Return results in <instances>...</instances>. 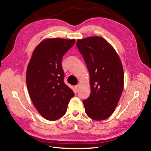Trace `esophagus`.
Here are the masks:
<instances>
[{"mask_svg": "<svg viewBox=\"0 0 151 151\" xmlns=\"http://www.w3.org/2000/svg\"><path fill=\"white\" fill-rule=\"evenodd\" d=\"M75 87V89H76V91H78V89H79L80 86H78V85H77V86H76Z\"/></svg>", "mask_w": 151, "mask_h": 151, "instance_id": "34e87169", "label": "esophagus"}]
</instances>
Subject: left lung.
Returning a JSON list of instances; mask_svg holds the SVG:
<instances>
[{"label": "left lung", "instance_id": "left-lung-1", "mask_svg": "<svg viewBox=\"0 0 151 151\" xmlns=\"http://www.w3.org/2000/svg\"><path fill=\"white\" fill-rule=\"evenodd\" d=\"M76 46L90 75L91 92L83 101L85 111L95 121L105 120L114 111L123 91L121 61L114 48L101 37L77 40Z\"/></svg>", "mask_w": 151, "mask_h": 151}]
</instances>
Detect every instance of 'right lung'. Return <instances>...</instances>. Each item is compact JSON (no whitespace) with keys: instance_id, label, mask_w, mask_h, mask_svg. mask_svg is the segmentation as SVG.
I'll return each instance as SVG.
<instances>
[{"instance_id":"obj_1","label":"right lung","mask_w":151,"mask_h":151,"mask_svg":"<svg viewBox=\"0 0 151 151\" xmlns=\"http://www.w3.org/2000/svg\"><path fill=\"white\" fill-rule=\"evenodd\" d=\"M75 40L46 39L34 50L27 69L30 98L42 117L55 121L65 114L74 92L64 83L62 59Z\"/></svg>"}]
</instances>
